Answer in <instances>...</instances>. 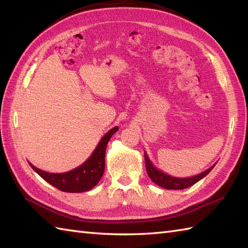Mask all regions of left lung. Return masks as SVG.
<instances>
[{
    "label": "left lung",
    "mask_w": 248,
    "mask_h": 248,
    "mask_svg": "<svg viewBox=\"0 0 248 248\" xmlns=\"http://www.w3.org/2000/svg\"><path fill=\"white\" fill-rule=\"evenodd\" d=\"M144 161H145V169H147V173L151 178V180L154 183H156L157 186L167 189H185L186 187L192 186L193 185H195V183L201 180L203 177H205L216 166V164H214L212 168L204 170L203 173L196 175L194 177H189V178H175V177L169 176L167 174L160 172V170H158L153 164H152V162L150 161L145 153H144Z\"/></svg>",
    "instance_id": "1"
}]
</instances>
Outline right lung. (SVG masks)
I'll list each match as a JSON object with an SVG mask.
<instances>
[{"label":"right lung","mask_w":248,"mask_h":248,"mask_svg":"<svg viewBox=\"0 0 248 248\" xmlns=\"http://www.w3.org/2000/svg\"><path fill=\"white\" fill-rule=\"evenodd\" d=\"M118 126L111 129L101 138L96 149L94 150L90 158L76 168L67 173L53 174L35 168L32 164L30 167L39 174L44 180L62 192L66 193H82L93 188L97 185L105 170V153L107 144L114 133H116Z\"/></svg>","instance_id":"1"}]
</instances>
